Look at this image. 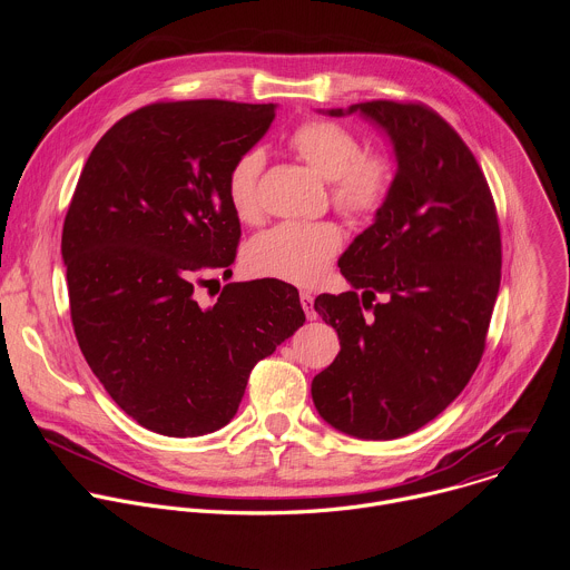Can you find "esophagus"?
Listing matches in <instances>:
<instances>
[{
	"mask_svg": "<svg viewBox=\"0 0 570 570\" xmlns=\"http://www.w3.org/2000/svg\"><path fill=\"white\" fill-rule=\"evenodd\" d=\"M299 302H302V308H304L306 317H308V320H315V317H317V311H315V306H313V295H311V293H299Z\"/></svg>",
	"mask_w": 570,
	"mask_h": 570,
	"instance_id": "obj_1",
	"label": "esophagus"
}]
</instances>
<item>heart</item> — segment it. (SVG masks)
Returning <instances> with one entry per match:
<instances>
[{
	"label": "heart",
	"instance_id": "1",
	"mask_svg": "<svg viewBox=\"0 0 570 570\" xmlns=\"http://www.w3.org/2000/svg\"><path fill=\"white\" fill-rule=\"evenodd\" d=\"M288 144L311 169L332 180V203L347 218L367 220L385 207L396 180L394 161L383 150L363 148V139L350 126L313 117L291 132ZM264 150L248 148L227 169L225 196L243 223H257L264 214ZM341 250L343 229L336 223L286 220L250 240L246 266L259 277L315 286Z\"/></svg>",
	"mask_w": 570,
	"mask_h": 570
}]
</instances>
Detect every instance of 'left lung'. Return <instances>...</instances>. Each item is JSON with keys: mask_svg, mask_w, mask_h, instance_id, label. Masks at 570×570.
<instances>
[{"mask_svg": "<svg viewBox=\"0 0 570 570\" xmlns=\"http://www.w3.org/2000/svg\"><path fill=\"white\" fill-rule=\"evenodd\" d=\"M356 110L390 135L399 167L374 225L338 262L354 291L315 299L341 354L311 394L334 429L394 440L435 420L475 372L501 286V227L473 153L433 108L376 99Z\"/></svg>", "mask_w": 570, "mask_h": 570, "instance_id": "8db88e82", "label": "left lung"}]
</instances>
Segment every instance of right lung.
I'll list each match as a JSON object with an SVG mask.
<instances>
[{"label":"right lung","mask_w":570,"mask_h":570,"mask_svg":"<svg viewBox=\"0 0 570 570\" xmlns=\"http://www.w3.org/2000/svg\"><path fill=\"white\" fill-rule=\"evenodd\" d=\"M273 119V104L157 101L119 119L80 171L60 243L73 334L153 433L225 426L253 367L306 320L297 288L277 279L225 284L212 306L194 297L205 273L234 264L225 176Z\"/></svg>","instance_id":"obj_1"}]
</instances>
